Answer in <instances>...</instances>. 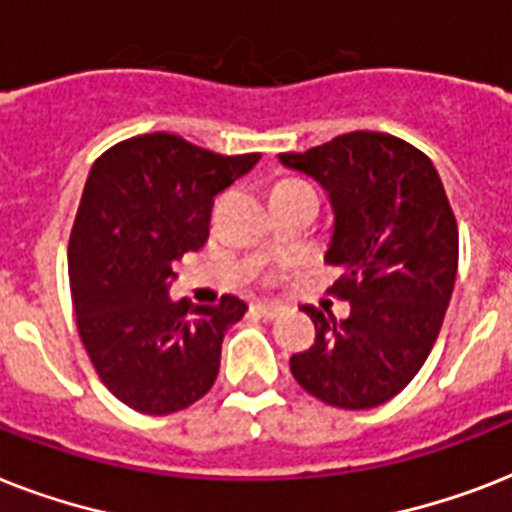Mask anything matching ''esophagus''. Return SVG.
Returning <instances> with one entry per match:
<instances>
[{"mask_svg":"<svg viewBox=\"0 0 512 512\" xmlns=\"http://www.w3.org/2000/svg\"><path fill=\"white\" fill-rule=\"evenodd\" d=\"M252 308H255L257 316H263V319H268V321L279 319V313L284 311L279 303H255Z\"/></svg>","mask_w":512,"mask_h":512,"instance_id":"1","label":"esophagus"}]
</instances>
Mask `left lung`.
I'll use <instances>...</instances> for the list:
<instances>
[{
    "mask_svg": "<svg viewBox=\"0 0 512 512\" xmlns=\"http://www.w3.org/2000/svg\"><path fill=\"white\" fill-rule=\"evenodd\" d=\"M287 170L324 188L348 319L305 305L316 342L289 358L295 380L337 409H372L401 393L425 364L457 276V223L428 156L382 132H348L305 154H279Z\"/></svg>",
    "mask_w": 512,
    "mask_h": 512,
    "instance_id": "8db88e82",
    "label": "left lung"
}]
</instances>
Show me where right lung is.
I'll use <instances>...</instances> for the list:
<instances>
[{"mask_svg":"<svg viewBox=\"0 0 512 512\" xmlns=\"http://www.w3.org/2000/svg\"><path fill=\"white\" fill-rule=\"evenodd\" d=\"M257 162L260 154L223 156L154 132L92 164L68 241V281L92 366L135 412H180L220 372L223 337L247 303L172 300V268L204 247L212 199Z\"/></svg>","mask_w":512,"mask_h":512,"instance_id":"right-lung-1","label":"right lung"}]
</instances>
